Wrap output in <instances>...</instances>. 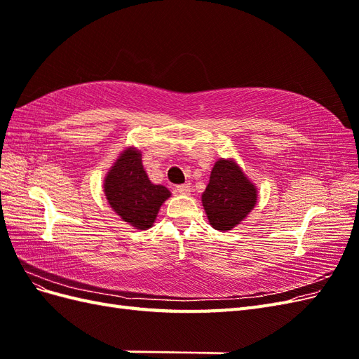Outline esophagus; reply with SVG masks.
<instances>
[{"mask_svg":"<svg viewBox=\"0 0 359 359\" xmlns=\"http://www.w3.org/2000/svg\"><path fill=\"white\" fill-rule=\"evenodd\" d=\"M175 191L178 193V194H190V191H191V186L189 182H186V184H180V186H177L175 187Z\"/></svg>","mask_w":359,"mask_h":359,"instance_id":"34e87169","label":"esophagus"}]
</instances>
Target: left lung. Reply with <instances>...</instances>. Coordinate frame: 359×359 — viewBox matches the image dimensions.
<instances>
[{
    "label": "left lung",
    "mask_w": 359,
    "mask_h": 359,
    "mask_svg": "<svg viewBox=\"0 0 359 359\" xmlns=\"http://www.w3.org/2000/svg\"><path fill=\"white\" fill-rule=\"evenodd\" d=\"M256 189L233 161L215 163L202 203L210 224L217 231H231L256 205Z\"/></svg>",
    "instance_id": "8db88e82"
}]
</instances>
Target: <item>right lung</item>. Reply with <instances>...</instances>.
<instances>
[{"instance_id": "1", "label": "right lung", "mask_w": 359, "mask_h": 359, "mask_svg": "<svg viewBox=\"0 0 359 359\" xmlns=\"http://www.w3.org/2000/svg\"><path fill=\"white\" fill-rule=\"evenodd\" d=\"M104 194L112 210L124 222L145 231L153 226L161 203L170 196V191L148 180L142 156L135 148H128L107 172Z\"/></svg>"}]
</instances>
